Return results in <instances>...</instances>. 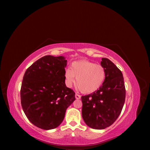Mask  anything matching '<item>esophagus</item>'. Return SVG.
<instances>
[{"mask_svg": "<svg viewBox=\"0 0 150 150\" xmlns=\"http://www.w3.org/2000/svg\"><path fill=\"white\" fill-rule=\"evenodd\" d=\"M75 98H76V99H81V95L76 93V94H75Z\"/></svg>", "mask_w": 150, "mask_h": 150, "instance_id": "1", "label": "esophagus"}]
</instances>
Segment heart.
<instances>
[{
  "instance_id": "1",
  "label": "heart",
  "mask_w": 150,
  "mask_h": 150,
  "mask_svg": "<svg viewBox=\"0 0 150 150\" xmlns=\"http://www.w3.org/2000/svg\"><path fill=\"white\" fill-rule=\"evenodd\" d=\"M66 84L71 87L75 83L81 92L90 94L101 88L106 78V69L103 65L81 60L72 63L71 69L65 71Z\"/></svg>"
}]
</instances>
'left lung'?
I'll return each instance as SVG.
<instances>
[{"label": "left lung", "instance_id": "1", "mask_svg": "<svg viewBox=\"0 0 150 150\" xmlns=\"http://www.w3.org/2000/svg\"><path fill=\"white\" fill-rule=\"evenodd\" d=\"M101 64L106 69L103 85L93 93L81 96L83 118L88 126L96 129L113 124L120 115L126 98L121 71L107 58H102Z\"/></svg>", "mask_w": 150, "mask_h": 150}]
</instances>
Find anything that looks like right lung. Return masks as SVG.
I'll use <instances>...</instances> for the list:
<instances>
[{
    "mask_svg": "<svg viewBox=\"0 0 150 150\" xmlns=\"http://www.w3.org/2000/svg\"><path fill=\"white\" fill-rule=\"evenodd\" d=\"M67 61L63 56H45L29 67L21 88V100L28 120L42 129L59 126L66 109L76 99L65 84Z\"/></svg>",
    "mask_w": 150,
    "mask_h": 150,
    "instance_id": "obj_1",
    "label": "right lung"
}]
</instances>
